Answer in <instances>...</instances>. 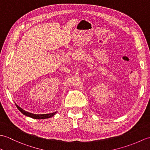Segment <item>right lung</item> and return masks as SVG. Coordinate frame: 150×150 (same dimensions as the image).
Instances as JSON below:
<instances>
[{
	"label": "right lung",
	"mask_w": 150,
	"mask_h": 150,
	"mask_svg": "<svg viewBox=\"0 0 150 150\" xmlns=\"http://www.w3.org/2000/svg\"><path fill=\"white\" fill-rule=\"evenodd\" d=\"M16 106H17V108L18 109V110L21 111V112L24 114V115L28 116V117H30L33 118V119H48V118H50L53 117L54 115H55L57 112H54V113H47V114H42V115H37V114H33V113H31L28 112V111H24V110H22L21 108L19 107L18 106H17V104H16Z\"/></svg>",
	"instance_id": "add662e5"
}]
</instances>
